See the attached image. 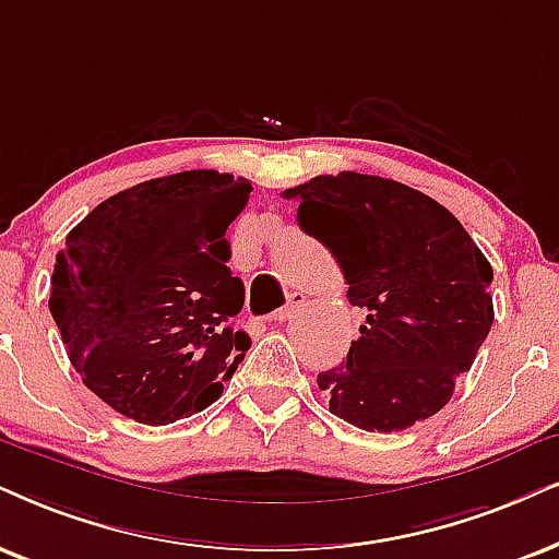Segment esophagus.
Returning <instances> with one entry per match:
<instances>
[{
	"label": "esophagus",
	"instance_id": "34e87169",
	"mask_svg": "<svg viewBox=\"0 0 559 559\" xmlns=\"http://www.w3.org/2000/svg\"><path fill=\"white\" fill-rule=\"evenodd\" d=\"M301 307H304V294H296V292H294L292 296H288V304H286V307L281 309L278 314L273 317V322H278V324H286V322H292L294 317L301 312Z\"/></svg>",
	"mask_w": 559,
	"mask_h": 559
}]
</instances>
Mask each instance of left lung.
<instances>
[{
  "instance_id": "obj_1",
  "label": "left lung",
  "mask_w": 559,
  "mask_h": 559,
  "mask_svg": "<svg viewBox=\"0 0 559 559\" xmlns=\"http://www.w3.org/2000/svg\"><path fill=\"white\" fill-rule=\"evenodd\" d=\"M332 252L348 301L366 309L348 358L317 373L330 413L364 430H405L451 400L492 328V267L459 218L377 175H320L284 190Z\"/></svg>"
}]
</instances>
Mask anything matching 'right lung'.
<instances>
[{"label": "right lung", "instance_id": "right-lung-1", "mask_svg": "<svg viewBox=\"0 0 559 559\" xmlns=\"http://www.w3.org/2000/svg\"><path fill=\"white\" fill-rule=\"evenodd\" d=\"M250 180L188 169L139 182L67 235L51 309L84 386L126 418L167 426L222 397L250 335L227 229Z\"/></svg>", "mask_w": 559, "mask_h": 559}]
</instances>
